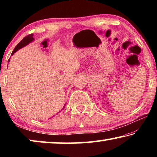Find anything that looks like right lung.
<instances>
[{"label": "right lung", "mask_w": 157, "mask_h": 157, "mask_svg": "<svg viewBox=\"0 0 157 157\" xmlns=\"http://www.w3.org/2000/svg\"><path fill=\"white\" fill-rule=\"evenodd\" d=\"M33 40H34L33 34H29V35L24 37V38H23L22 40H21L19 42V43L17 44V46L15 47V48L14 49V50H13V52L12 53V55L14 54L15 52H17L18 50L22 48L23 47H24V46H26V45H28V44H30V42H32ZM8 61H10V59ZM64 107H65V106H64ZM64 109V107H63L62 109ZM59 112H61V111H59Z\"/></svg>", "instance_id": "obj_1"}]
</instances>
